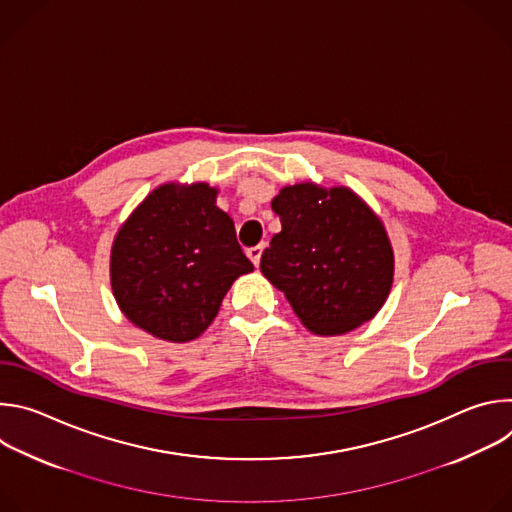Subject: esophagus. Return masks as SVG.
<instances>
[{
    "instance_id": "esophagus-1",
    "label": "esophagus",
    "mask_w": 512,
    "mask_h": 512,
    "mask_svg": "<svg viewBox=\"0 0 512 512\" xmlns=\"http://www.w3.org/2000/svg\"><path fill=\"white\" fill-rule=\"evenodd\" d=\"M263 249H265V245L261 243V245H255V247H251V249H247V255H249V259L253 261V265L255 267H259V261H261V253H263Z\"/></svg>"
}]
</instances>
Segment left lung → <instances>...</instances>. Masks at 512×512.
Listing matches in <instances>:
<instances>
[{
    "mask_svg": "<svg viewBox=\"0 0 512 512\" xmlns=\"http://www.w3.org/2000/svg\"><path fill=\"white\" fill-rule=\"evenodd\" d=\"M271 208L281 231L261 255V273L302 324L336 336L369 322L393 285V249L381 218L352 190L312 182L281 188Z\"/></svg>",
    "mask_w": 512,
    "mask_h": 512,
    "instance_id": "8db88e82",
    "label": "left lung"
}]
</instances>
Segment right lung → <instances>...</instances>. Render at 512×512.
Listing matches in <instances>:
<instances>
[{"mask_svg":"<svg viewBox=\"0 0 512 512\" xmlns=\"http://www.w3.org/2000/svg\"><path fill=\"white\" fill-rule=\"evenodd\" d=\"M253 271L233 218L204 182L162 184L119 229L111 287L125 318L168 342L198 338L239 275Z\"/></svg>","mask_w":512,"mask_h":512,"instance_id":"obj_1","label":"right lung"}]
</instances>
